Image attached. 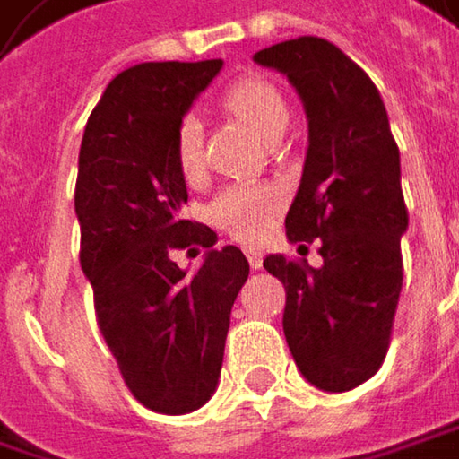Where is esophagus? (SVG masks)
I'll list each match as a JSON object with an SVG mask.
<instances>
[{"instance_id":"1","label":"esophagus","mask_w":459,"mask_h":459,"mask_svg":"<svg viewBox=\"0 0 459 459\" xmlns=\"http://www.w3.org/2000/svg\"><path fill=\"white\" fill-rule=\"evenodd\" d=\"M244 255H247V260H249L252 271H260V268H263V252H260V249L247 247V249H244Z\"/></svg>"}]
</instances>
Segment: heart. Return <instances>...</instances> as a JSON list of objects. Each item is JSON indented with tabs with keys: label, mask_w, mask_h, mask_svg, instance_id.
I'll return each mask as SVG.
<instances>
[{
	"label": "heart",
	"mask_w": 459,
	"mask_h": 459,
	"mask_svg": "<svg viewBox=\"0 0 459 459\" xmlns=\"http://www.w3.org/2000/svg\"><path fill=\"white\" fill-rule=\"evenodd\" d=\"M223 107L233 117L247 123L265 142L281 136L289 126V107L283 97L263 78H244L223 94ZM176 162L188 184H196L204 176V134L199 117L186 115L176 131ZM281 207V196L268 186H229L221 191L210 207L215 226L229 230L236 238L255 241L260 238L273 215Z\"/></svg>",
	"instance_id": "b5f03b06"
}]
</instances>
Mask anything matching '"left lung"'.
<instances>
[{
	"label": "left lung",
	"mask_w": 459,
	"mask_h": 459,
	"mask_svg": "<svg viewBox=\"0 0 459 459\" xmlns=\"http://www.w3.org/2000/svg\"><path fill=\"white\" fill-rule=\"evenodd\" d=\"M255 63L283 73L305 107L307 154L286 238H320L323 257L320 268L283 255L263 265L286 289L283 333L299 373L323 392H350L381 368L402 291L399 149L376 83L331 41L299 36Z\"/></svg>",
	"instance_id": "8db88e82"
}]
</instances>
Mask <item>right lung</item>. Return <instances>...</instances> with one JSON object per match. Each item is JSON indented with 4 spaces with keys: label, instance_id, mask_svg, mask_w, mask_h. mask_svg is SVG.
Listing matches in <instances>:
<instances>
[{
    "label": "right lung",
    "instance_id": "1",
    "mask_svg": "<svg viewBox=\"0 0 459 459\" xmlns=\"http://www.w3.org/2000/svg\"><path fill=\"white\" fill-rule=\"evenodd\" d=\"M223 60L142 63L117 73L94 107L78 154L81 268L126 386L162 415L199 410L218 389L230 307L249 263L212 249L215 230L181 218L186 178L176 131ZM207 246L199 272L173 248Z\"/></svg>",
    "mask_w": 459,
    "mask_h": 459
}]
</instances>
